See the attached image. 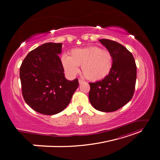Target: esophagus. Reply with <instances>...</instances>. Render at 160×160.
Instances as JSON below:
<instances>
[{"label": "esophagus", "instance_id": "obj_1", "mask_svg": "<svg viewBox=\"0 0 160 160\" xmlns=\"http://www.w3.org/2000/svg\"><path fill=\"white\" fill-rule=\"evenodd\" d=\"M84 81H83V80H81V79H79V84H82L83 83H84Z\"/></svg>", "mask_w": 160, "mask_h": 160}]
</instances>
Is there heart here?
I'll use <instances>...</instances> for the list:
<instances>
[{
    "label": "heart",
    "mask_w": 160,
    "mask_h": 160,
    "mask_svg": "<svg viewBox=\"0 0 160 160\" xmlns=\"http://www.w3.org/2000/svg\"><path fill=\"white\" fill-rule=\"evenodd\" d=\"M61 61L67 73L75 75L79 71V66H81L83 76L92 81L105 79L113 66L112 53L97 46L72 49L69 56L63 55Z\"/></svg>",
    "instance_id": "1"
}]
</instances>
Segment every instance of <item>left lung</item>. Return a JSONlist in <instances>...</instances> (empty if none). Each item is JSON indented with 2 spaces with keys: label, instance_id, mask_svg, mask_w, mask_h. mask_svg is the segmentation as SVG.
<instances>
[{
  "label": "left lung",
  "instance_id": "1",
  "mask_svg": "<svg viewBox=\"0 0 160 160\" xmlns=\"http://www.w3.org/2000/svg\"><path fill=\"white\" fill-rule=\"evenodd\" d=\"M112 53L113 66L109 75L89 83V99L93 107L103 112L117 111L132 99L137 77V67L132 52L119 42L99 40Z\"/></svg>",
  "mask_w": 160,
  "mask_h": 160
}]
</instances>
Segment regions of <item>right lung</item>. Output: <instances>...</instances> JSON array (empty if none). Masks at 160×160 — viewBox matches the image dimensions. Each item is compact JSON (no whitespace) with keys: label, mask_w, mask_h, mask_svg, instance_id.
Returning a JSON list of instances; mask_svg holds the SVG:
<instances>
[{"label":"right lung","mask_w":160,"mask_h":160,"mask_svg":"<svg viewBox=\"0 0 160 160\" xmlns=\"http://www.w3.org/2000/svg\"><path fill=\"white\" fill-rule=\"evenodd\" d=\"M62 43L47 42L28 52L20 67L22 94L38 113L55 115L64 110L78 88V79H65L59 54Z\"/></svg>","instance_id":"obj_1"}]
</instances>
